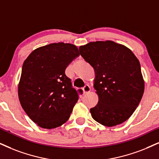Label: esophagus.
I'll use <instances>...</instances> for the list:
<instances>
[{
	"mask_svg": "<svg viewBox=\"0 0 159 159\" xmlns=\"http://www.w3.org/2000/svg\"><path fill=\"white\" fill-rule=\"evenodd\" d=\"M82 90H83L84 93L86 94V93H88V92H89L90 90H91V89H90V86L89 85L86 84V85L84 86L83 88H82Z\"/></svg>",
	"mask_w": 159,
	"mask_h": 159,
	"instance_id": "esophagus-1",
	"label": "esophagus"
}]
</instances>
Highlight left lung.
I'll list each match as a JSON object with an SVG mask.
<instances>
[{
  "label": "left lung",
  "instance_id": "8db88e82",
  "mask_svg": "<svg viewBox=\"0 0 159 159\" xmlns=\"http://www.w3.org/2000/svg\"><path fill=\"white\" fill-rule=\"evenodd\" d=\"M94 68V87L99 101L90 108L92 118L108 127L126 121L139 104L144 83L140 63L133 52L112 41H97L79 48Z\"/></svg>",
  "mask_w": 159,
  "mask_h": 159
}]
</instances>
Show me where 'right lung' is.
I'll return each instance as SVG.
<instances>
[{"label":"right lung","mask_w":159,"mask_h":159,"mask_svg":"<svg viewBox=\"0 0 159 159\" xmlns=\"http://www.w3.org/2000/svg\"><path fill=\"white\" fill-rule=\"evenodd\" d=\"M80 55L69 43L36 49L24 61L18 95L23 110L41 128L59 127L70 118L82 89L76 90L65 70Z\"/></svg>","instance_id":"1"}]
</instances>
